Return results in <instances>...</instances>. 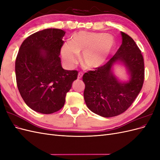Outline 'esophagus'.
I'll return each mask as SVG.
<instances>
[{
	"instance_id": "esophagus-1",
	"label": "esophagus",
	"mask_w": 160,
	"mask_h": 160,
	"mask_svg": "<svg viewBox=\"0 0 160 160\" xmlns=\"http://www.w3.org/2000/svg\"><path fill=\"white\" fill-rule=\"evenodd\" d=\"M83 72H79V74H78V76H77V78H78L79 79H81L82 77H83Z\"/></svg>"
}]
</instances>
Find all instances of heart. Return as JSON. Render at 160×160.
Listing matches in <instances>:
<instances>
[{"mask_svg":"<svg viewBox=\"0 0 160 160\" xmlns=\"http://www.w3.org/2000/svg\"><path fill=\"white\" fill-rule=\"evenodd\" d=\"M115 45V38L109 34L81 31L74 33L69 42L62 45L61 55L65 65L72 67L82 52V63L87 69L93 70L107 62Z\"/></svg>","mask_w":160,"mask_h":160,"instance_id":"obj_1","label":"heart"}]
</instances>
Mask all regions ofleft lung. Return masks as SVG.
<instances>
[{
	"label": "left lung",
	"instance_id": "1",
	"mask_svg": "<svg viewBox=\"0 0 160 160\" xmlns=\"http://www.w3.org/2000/svg\"><path fill=\"white\" fill-rule=\"evenodd\" d=\"M122 44L114 56L100 68L83 76L85 85L84 99L88 108L104 118L123 113L133 103L141 91L144 81V62L141 51L133 38L121 32ZM120 62L130 75L128 82L119 81L112 67Z\"/></svg>",
	"mask_w": 160,
	"mask_h": 160
}]
</instances>
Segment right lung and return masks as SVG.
Instances as JSON below:
<instances>
[{
    "label": "right lung",
    "mask_w": 160,
    "mask_h": 160,
    "mask_svg": "<svg viewBox=\"0 0 160 160\" xmlns=\"http://www.w3.org/2000/svg\"><path fill=\"white\" fill-rule=\"evenodd\" d=\"M65 32L47 28L28 37L19 49L15 61L17 88L32 110L51 114L65 104L67 92L78 72L62 69L59 57Z\"/></svg>",
    "instance_id": "add662e5"
}]
</instances>
